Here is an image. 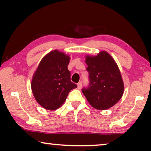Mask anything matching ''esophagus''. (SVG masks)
<instances>
[{
    "label": "esophagus",
    "mask_w": 151,
    "mask_h": 151,
    "mask_svg": "<svg viewBox=\"0 0 151 151\" xmlns=\"http://www.w3.org/2000/svg\"><path fill=\"white\" fill-rule=\"evenodd\" d=\"M82 81H80V82H79L78 83V88H81V87H82Z\"/></svg>",
    "instance_id": "1"
}]
</instances>
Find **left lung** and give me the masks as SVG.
<instances>
[{"label": "left lung", "mask_w": 151, "mask_h": 151, "mask_svg": "<svg viewBox=\"0 0 151 151\" xmlns=\"http://www.w3.org/2000/svg\"><path fill=\"white\" fill-rule=\"evenodd\" d=\"M88 85L82 92L89 104L96 109L106 110L120 100L124 93V83L120 71L113 58L102 51L94 57L87 55Z\"/></svg>", "instance_id": "1"}]
</instances>
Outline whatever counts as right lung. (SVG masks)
<instances>
[{
  "mask_svg": "<svg viewBox=\"0 0 151 151\" xmlns=\"http://www.w3.org/2000/svg\"><path fill=\"white\" fill-rule=\"evenodd\" d=\"M70 58L64 53L51 51L40 61L32 81V89L38 104L55 110L65 102L69 93L77 87L68 70Z\"/></svg>",
  "mask_w": 151,
  "mask_h": 151,
  "instance_id": "right-lung-1",
  "label": "right lung"
}]
</instances>
